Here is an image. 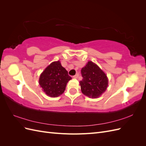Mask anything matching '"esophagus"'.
Here are the masks:
<instances>
[{
    "label": "esophagus",
    "mask_w": 146,
    "mask_h": 146,
    "mask_svg": "<svg viewBox=\"0 0 146 146\" xmlns=\"http://www.w3.org/2000/svg\"><path fill=\"white\" fill-rule=\"evenodd\" d=\"M78 76H79V74H78V73H77V74H76V75H75V76H74L73 77H74V78H77L78 77Z\"/></svg>",
    "instance_id": "esophagus-1"
}]
</instances>
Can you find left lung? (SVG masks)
<instances>
[{
    "label": "left lung",
    "mask_w": 146,
    "mask_h": 146,
    "mask_svg": "<svg viewBox=\"0 0 146 146\" xmlns=\"http://www.w3.org/2000/svg\"><path fill=\"white\" fill-rule=\"evenodd\" d=\"M83 77L80 82L82 93L89 98H97L104 92L108 86V78L106 74L92 61L81 70Z\"/></svg>",
    "instance_id": "left-lung-1"
}]
</instances>
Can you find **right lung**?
<instances>
[{"mask_svg": "<svg viewBox=\"0 0 146 146\" xmlns=\"http://www.w3.org/2000/svg\"><path fill=\"white\" fill-rule=\"evenodd\" d=\"M72 78L59 61L47 66L39 77V83L45 93L52 98L62 94L67 83Z\"/></svg>", "mask_w": 146, "mask_h": 146, "instance_id": "1", "label": "right lung"}]
</instances>
